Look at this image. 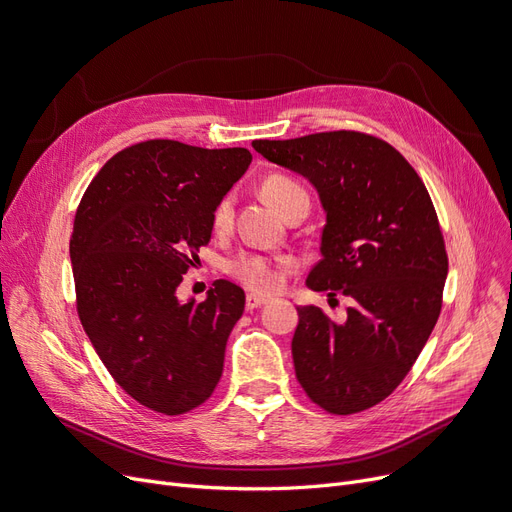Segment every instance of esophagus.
I'll return each mask as SVG.
<instances>
[{"label":"esophagus","instance_id":"1","mask_svg":"<svg viewBox=\"0 0 512 512\" xmlns=\"http://www.w3.org/2000/svg\"><path fill=\"white\" fill-rule=\"evenodd\" d=\"M264 302H269V296H260V294H248V298H245V306H248V311H254V309H258V306H262Z\"/></svg>","mask_w":512,"mask_h":512}]
</instances>
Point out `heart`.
<instances>
[{
  "instance_id": "heart-1",
  "label": "heart",
  "mask_w": 512,
  "mask_h": 512,
  "mask_svg": "<svg viewBox=\"0 0 512 512\" xmlns=\"http://www.w3.org/2000/svg\"><path fill=\"white\" fill-rule=\"evenodd\" d=\"M262 195L267 197L273 206L285 216L292 208L300 206V203H306L309 206V191H306L300 182L292 176L285 174H271L262 180ZM233 218V197L227 195L218 201V206L214 208V227L216 229H227ZM229 271L241 281L248 285L252 290H273L279 275H277V264L260 254L252 252H243L235 256L229 262Z\"/></svg>"
}]
</instances>
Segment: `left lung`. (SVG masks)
<instances>
[{
  "instance_id": "1",
  "label": "left lung",
  "mask_w": 512,
  "mask_h": 512,
  "mask_svg": "<svg viewBox=\"0 0 512 512\" xmlns=\"http://www.w3.org/2000/svg\"><path fill=\"white\" fill-rule=\"evenodd\" d=\"M252 147L317 189L325 227L306 285L353 300L344 323L298 306L296 378L325 412H363L401 384L441 313L447 254L431 195L395 147L363 132Z\"/></svg>"
}]
</instances>
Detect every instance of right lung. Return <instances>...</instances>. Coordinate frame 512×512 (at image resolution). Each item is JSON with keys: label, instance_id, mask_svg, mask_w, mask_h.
I'll use <instances>...</instances> for the list:
<instances>
[{"label": "right lung", "instance_id": "1", "mask_svg": "<svg viewBox=\"0 0 512 512\" xmlns=\"http://www.w3.org/2000/svg\"><path fill=\"white\" fill-rule=\"evenodd\" d=\"M250 163L241 147L147 140L113 155L81 197L69 245L81 325L115 382L153 412L193 410L222 376L243 290L218 279L203 302L176 290Z\"/></svg>", "mask_w": 512, "mask_h": 512}]
</instances>
